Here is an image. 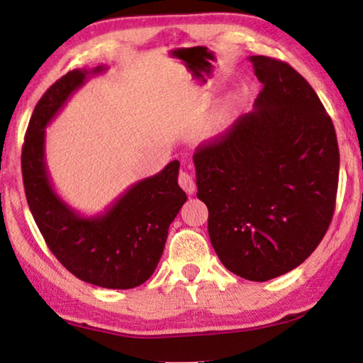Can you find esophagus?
Masks as SVG:
<instances>
[{
    "label": "esophagus",
    "mask_w": 363,
    "mask_h": 363,
    "mask_svg": "<svg viewBox=\"0 0 363 363\" xmlns=\"http://www.w3.org/2000/svg\"><path fill=\"white\" fill-rule=\"evenodd\" d=\"M177 181H179V186L186 190L189 195H192L195 192V181H194L192 174H189L187 171H181Z\"/></svg>",
    "instance_id": "34e87169"
}]
</instances>
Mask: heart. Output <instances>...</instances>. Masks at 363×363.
Listing matches in <instances>:
<instances>
[{
    "instance_id": "obj_1",
    "label": "heart",
    "mask_w": 363,
    "mask_h": 363,
    "mask_svg": "<svg viewBox=\"0 0 363 363\" xmlns=\"http://www.w3.org/2000/svg\"><path fill=\"white\" fill-rule=\"evenodd\" d=\"M230 116V106H223L216 113L211 116L210 123H208V130H210L211 134H218L224 130V126L227 125V120Z\"/></svg>"
}]
</instances>
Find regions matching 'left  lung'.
Returning a JSON list of instances; mask_svg holds the SVG:
<instances>
[{
    "mask_svg": "<svg viewBox=\"0 0 363 363\" xmlns=\"http://www.w3.org/2000/svg\"><path fill=\"white\" fill-rule=\"evenodd\" d=\"M262 91L194 155L196 196L225 269L251 281L290 272L312 255L335 213L340 150L312 86L281 60L251 56Z\"/></svg>",
    "mask_w": 363,
    "mask_h": 363,
    "instance_id": "1",
    "label": "left lung"
}]
</instances>
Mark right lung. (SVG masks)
I'll return each instance as SVG.
<instances>
[{
  "label": "right lung",
  "mask_w": 363,
  "mask_h": 363,
  "mask_svg": "<svg viewBox=\"0 0 363 363\" xmlns=\"http://www.w3.org/2000/svg\"><path fill=\"white\" fill-rule=\"evenodd\" d=\"M93 70H72L57 79L36 104L22 147V177L30 211L59 262L86 284L130 290L155 272L169 224L186 203L177 184L179 162L145 177L97 216H82L60 199L48 174L46 126Z\"/></svg>",
  "instance_id": "obj_1"
}]
</instances>
